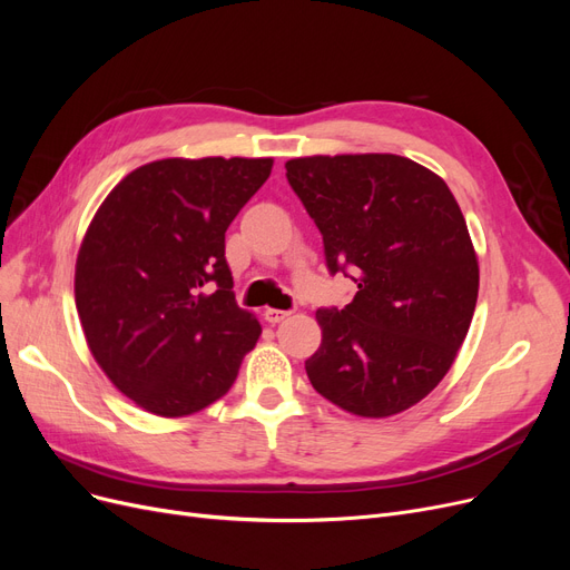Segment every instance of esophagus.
Masks as SVG:
<instances>
[{
	"instance_id": "34e87169",
	"label": "esophagus",
	"mask_w": 570,
	"mask_h": 570,
	"mask_svg": "<svg viewBox=\"0 0 570 570\" xmlns=\"http://www.w3.org/2000/svg\"><path fill=\"white\" fill-rule=\"evenodd\" d=\"M289 316V312H283V308H266L264 312V318L268 321V323H281V321H285Z\"/></svg>"
}]
</instances>
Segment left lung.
<instances>
[{
	"instance_id": "obj_1",
	"label": "left lung",
	"mask_w": 570,
	"mask_h": 570,
	"mask_svg": "<svg viewBox=\"0 0 570 570\" xmlns=\"http://www.w3.org/2000/svg\"><path fill=\"white\" fill-rule=\"evenodd\" d=\"M287 183L323 235L331 273L356 295L318 308L306 375L364 419L419 404L452 368L478 302V256L446 183L396 154L289 159Z\"/></svg>"
}]
</instances>
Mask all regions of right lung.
I'll list each match as a JSON object with an SVG mask.
<instances>
[{
  "mask_svg": "<svg viewBox=\"0 0 570 570\" xmlns=\"http://www.w3.org/2000/svg\"><path fill=\"white\" fill-rule=\"evenodd\" d=\"M273 159H161L101 202L76 262L85 340L128 400L164 419L226 394L262 335L239 308L226 230Z\"/></svg>",
  "mask_w": 570,
  "mask_h": 570,
  "instance_id": "1",
  "label": "right lung"
}]
</instances>
